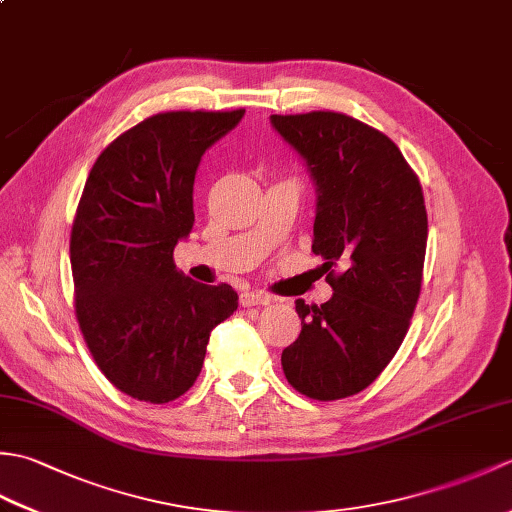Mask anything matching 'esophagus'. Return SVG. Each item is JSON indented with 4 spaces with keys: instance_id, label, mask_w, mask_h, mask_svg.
<instances>
[{
    "instance_id": "1",
    "label": "esophagus",
    "mask_w": 512,
    "mask_h": 512,
    "mask_svg": "<svg viewBox=\"0 0 512 512\" xmlns=\"http://www.w3.org/2000/svg\"><path fill=\"white\" fill-rule=\"evenodd\" d=\"M273 301V297L266 295V292H255V290H246L239 295V303H242L244 308L250 306H268V303Z\"/></svg>"
}]
</instances>
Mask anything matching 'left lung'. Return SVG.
<instances>
[{"label": "left lung", "mask_w": 512, "mask_h": 512, "mask_svg": "<svg viewBox=\"0 0 512 512\" xmlns=\"http://www.w3.org/2000/svg\"><path fill=\"white\" fill-rule=\"evenodd\" d=\"M270 123L317 184L312 253L323 257L334 290L321 306L297 299L301 334L281 367L308 398L354 396L398 352L420 297L427 250L420 180L394 140L347 114H273Z\"/></svg>", "instance_id": "8db88e82"}]
</instances>
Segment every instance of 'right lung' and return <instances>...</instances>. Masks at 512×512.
Masks as SVG:
<instances>
[{
    "mask_svg": "<svg viewBox=\"0 0 512 512\" xmlns=\"http://www.w3.org/2000/svg\"><path fill=\"white\" fill-rule=\"evenodd\" d=\"M242 116H149L107 145L85 180L70 235L76 321L105 378L136 400L162 405L189 391L211 330L237 310L228 284L184 277L173 248L195 222L204 151Z\"/></svg>",
    "mask_w": 512,
    "mask_h": 512,
    "instance_id": "obj_1",
    "label": "right lung"
}]
</instances>
